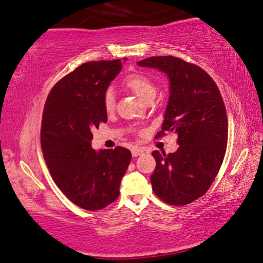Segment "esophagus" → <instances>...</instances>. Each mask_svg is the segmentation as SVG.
Listing matches in <instances>:
<instances>
[{
	"label": "esophagus",
	"instance_id": "esophagus-1",
	"mask_svg": "<svg viewBox=\"0 0 263 263\" xmlns=\"http://www.w3.org/2000/svg\"><path fill=\"white\" fill-rule=\"evenodd\" d=\"M144 152L145 151L142 149V148H139V147H133L132 151H131L133 157H137V156H139L141 154H144Z\"/></svg>",
	"mask_w": 263,
	"mask_h": 263
}]
</instances>
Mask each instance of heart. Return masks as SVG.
I'll list each match as a JSON object with an SVG mask.
<instances>
[{
  "instance_id": "1",
  "label": "heart",
  "mask_w": 263,
  "mask_h": 263,
  "mask_svg": "<svg viewBox=\"0 0 263 263\" xmlns=\"http://www.w3.org/2000/svg\"><path fill=\"white\" fill-rule=\"evenodd\" d=\"M124 84H125L128 89H131L133 93L137 94L144 101H147L151 98H155L156 95V87L154 83H153V80L149 77H147L145 74L137 73L128 76ZM115 92L111 88L107 89L103 95V107L106 109V111L111 112L115 109Z\"/></svg>"
}]
</instances>
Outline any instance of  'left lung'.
I'll list each match as a JSON object with an SVG mask.
<instances>
[{"mask_svg": "<svg viewBox=\"0 0 263 263\" xmlns=\"http://www.w3.org/2000/svg\"><path fill=\"white\" fill-rule=\"evenodd\" d=\"M157 69L169 79L164 121L156 137L178 136V149L166 155L153 152L156 166L151 176L162 201L184 206L207 192L218 174L228 144V118L216 84L206 71L175 56H154L138 62Z\"/></svg>", "mask_w": 263, "mask_h": 263, "instance_id": "1", "label": "left lung"}]
</instances>
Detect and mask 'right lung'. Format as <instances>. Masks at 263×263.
Wrapping results in <instances>:
<instances>
[{"label":"right lung","mask_w":263,"mask_h":263,"mask_svg":"<svg viewBox=\"0 0 263 263\" xmlns=\"http://www.w3.org/2000/svg\"><path fill=\"white\" fill-rule=\"evenodd\" d=\"M122 66L121 60L78 66L52 87L42 114L41 148L51 177L70 201L86 211L115 201L131 161L126 148L90 147L92 130L107 122L103 95Z\"/></svg>","instance_id":"obj_1"}]
</instances>
